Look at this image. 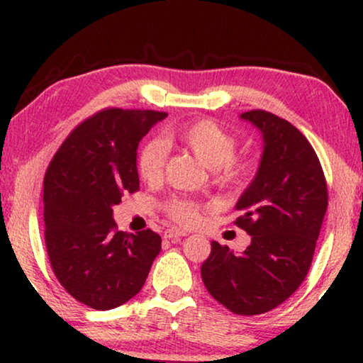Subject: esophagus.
<instances>
[{
  "instance_id": "esophagus-1",
  "label": "esophagus",
  "mask_w": 363,
  "mask_h": 363,
  "mask_svg": "<svg viewBox=\"0 0 363 363\" xmlns=\"http://www.w3.org/2000/svg\"><path fill=\"white\" fill-rule=\"evenodd\" d=\"M180 236H186V233L180 230H167L163 233V238H165V240H175V238H180Z\"/></svg>"
}]
</instances>
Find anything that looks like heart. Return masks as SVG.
<instances>
[{
  "mask_svg": "<svg viewBox=\"0 0 363 363\" xmlns=\"http://www.w3.org/2000/svg\"><path fill=\"white\" fill-rule=\"evenodd\" d=\"M167 145H180L190 152L201 165L211 168V178L218 186L240 190L252 175L250 158L236 157V138L213 121H198L168 132L162 140H150L142 147L137 158V168L142 180L157 185L165 177L168 150ZM167 215L183 226H191L200 220L196 203L172 198L165 203Z\"/></svg>",
  "mask_w": 363,
  "mask_h": 363,
  "instance_id": "1",
  "label": "heart"
}]
</instances>
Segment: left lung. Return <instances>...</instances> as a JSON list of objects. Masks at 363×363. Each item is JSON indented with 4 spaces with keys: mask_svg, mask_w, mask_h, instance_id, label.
I'll use <instances>...</instances> for the list:
<instances>
[{
    "mask_svg": "<svg viewBox=\"0 0 363 363\" xmlns=\"http://www.w3.org/2000/svg\"><path fill=\"white\" fill-rule=\"evenodd\" d=\"M259 128L262 157L236 203L235 225L251 236L245 252L211 242L201 279L215 299L240 315L274 309L306 279L327 211V183L309 140L266 111L241 113Z\"/></svg>",
    "mask_w": 363,
    "mask_h": 363,
    "instance_id": "left-lung-1",
    "label": "left lung"
}]
</instances>
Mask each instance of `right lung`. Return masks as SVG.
Listing matches in <instances>:
<instances>
[{
  "mask_svg": "<svg viewBox=\"0 0 363 363\" xmlns=\"http://www.w3.org/2000/svg\"><path fill=\"white\" fill-rule=\"evenodd\" d=\"M165 112L106 108L69 133L44 175V240L64 289L108 311L138 294L162 250L152 230L118 231L112 208L138 190L137 148Z\"/></svg>",
  "mask_w": 363,
  "mask_h": 363,
  "instance_id": "obj_1",
  "label": "right lung"
}]
</instances>
